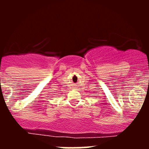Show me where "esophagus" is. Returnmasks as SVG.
<instances>
[{"instance_id": "1", "label": "esophagus", "mask_w": 149, "mask_h": 149, "mask_svg": "<svg viewBox=\"0 0 149 149\" xmlns=\"http://www.w3.org/2000/svg\"><path fill=\"white\" fill-rule=\"evenodd\" d=\"M76 88V87H75V88Z\"/></svg>"}]
</instances>
